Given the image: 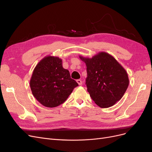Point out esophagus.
Returning a JSON list of instances; mask_svg holds the SVG:
<instances>
[{"mask_svg": "<svg viewBox=\"0 0 152 152\" xmlns=\"http://www.w3.org/2000/svg\"><path fill=\"white\" fill-rule=\"evenodd\" d=\"M77 83L79 84V85H80V86H81V85L82 84V81L81 80H80V79L77 80Z\"/></svg>", "mask_w": 152, "mask_h": 152, "instance_id": "34e87169", "label": "esophagus"}]
</instances>
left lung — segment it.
<instances>
[{
    "mask_svg": "<svg viewBox=\"0 0 152 152\" xmlns=\"http://www.w3.org/2000/svg\"><path fill=\"white\" fill-rule=\"evenodd\" d=\"M79 58L87 66L86 82L91 98L101 108L112 107L123 97L129 84L126 70L106 52Z\"/></svg>",
    "mask_w": 152,
    "mask_h": 152,
    "instance_id": "8db88e82",
    "label": "left lung"
}]
</instances>
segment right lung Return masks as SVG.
Returning a JSON list of instances; mask_svg holds the SVG:
<instances>
[{"mask_svg": "<svg viewBox=\"0 0 152 152\" xmlns=\"http://www.w3.org/2000/svg\"><path fill=\"white\" fill-rule=\"evenodd\" d=\"M77 82L63 67L62 59L47 56L37 63L32 73L30 86L32 94L43 106L56 107L66 101Z\"/></svg>", "mask_w": 152, "mask_h": 152, "instance_id": "obj_1", "label": "right lung"}]
</instances>
